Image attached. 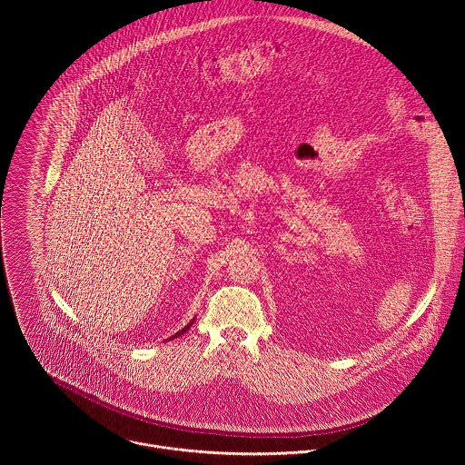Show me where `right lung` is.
<instances>
[{"label":"right lung","mask_w":465,"mask_h":465,"mask_svg":"<svg viewBox=\"0 0 465 465\" xmlns=\"http://www.w3.org/2000/svg\"><path fill=\"white\" fill-rule=\"evenodd\" d=\"M193 322H194V318H193ZM193 322H191V323H187V325H185V327H183L182 331H178V333H176L174 337H180V335H183V333H185V331H187V329H189V327L193 325ZM174 337H171V339H174Z\"/></svg>","instance_id":"obj_1"}]
</instances>
